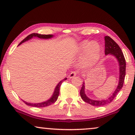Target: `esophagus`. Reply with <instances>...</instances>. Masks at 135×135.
Listing matches in <instances>:
<instances>
[{
    "label": "esophagus",
    "mask_w": 135,
    "mask_h": 135,
    "mask_svg": "<svg viewBox=\"0 0 135 135\" xmlns=\"http://www.w3.org/2000/svg\"><path fill=\"white\" fill-rule=\"evenodd\" d=\"M77 74H78V72L77 71H73L71 72V73H70V74L69 75V78H73V77H75V75H76Z\"/></svg>",
    "instance_id": "esophagus-1"
}]
</instances>
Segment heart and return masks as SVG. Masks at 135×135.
I'll return each instance as SVG.
<instances>
[{
  "label": "heart",
  "instance_id": "b5f03b06",
  "mask_svg": "<svg viewBox=\"0 0 135 135\" xmlns=\"http://www.w3.org/2000/svg\"><path fill=\"white\" fill-rule=\"evenodd\" d=\"M100 51V47L97 42H83L78 50L79 55H82L85 51L81 61L82 65L84 66H89L96 63L99 59Z\"/></svg>",
  "mask_w": 135,
  "mask_h": 135
}]
</instances>
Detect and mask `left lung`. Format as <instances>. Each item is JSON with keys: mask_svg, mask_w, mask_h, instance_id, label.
Instances as JSON below:
<instances>
[{"mask_svg": "<svg viewBox=\"0 0 135 135\" xmlns=\"http://www.w3.org/2000/svg\"><path fill=\"white\" fill-rule=\"evenodd\" d=\"M105 55H112L117 58L119 63V69H120V76H119V84L116 90L114 91L113 94L110 96L108 99L104 100L97 101L93 100V99H90L89 98L86 97L85 93V85L84 83L82 84V88H81L80 94L82 99L85 102L88 103V104L92 105L94 106H102L104 105L108 104L109 103H111L114 99L116 97L118 93L120 91L123 87V82H124L125 77V70H126V62L123 52L122 51L120 48L118 44L114 41V40L110 37L109 36H105Z\"/></svg>", "mask_w": 135, "mask_h": 135, "instance_id": "obj_1", "label": "left lung"}]
</instances>
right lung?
<instances>
[{"mask_svg": "<svg viewBox=\"0 0 135 135\" xmlns=\"http://www.w3.org/2000/svg\"><path fill=\"white\" fill-rule=\"evenodd\" d=\"M33 37H37L40 38H50L52 37L53 36H52V35H50V34L44 35V34H37V33H32V34L29 35L28 36H27L25 38V39H23V40H22V41L20 42V44L18 45H20V44L23 43V42L27 41V40L31 39V38H32ZM66 79H67V78L64 79L63 80H61L60 82H59V84L57 85L56 88H55V91L53 94L52 97H51L49 99V100L46 101H45V102H42V103H27V102H26V101H23H23L26 104L28 105V106H32V107H37V108H44V107L49 106H50V105L53 104V103L56 102V101L57 100V99H58V98L59 94H60V90L61 85L62 82H63V81H64V80H66Z\"/></svg>", "mask_w": 135, "mask_h": 135, "instance_id": "right-lung-1", "label": "right lung"}]
</instances>
